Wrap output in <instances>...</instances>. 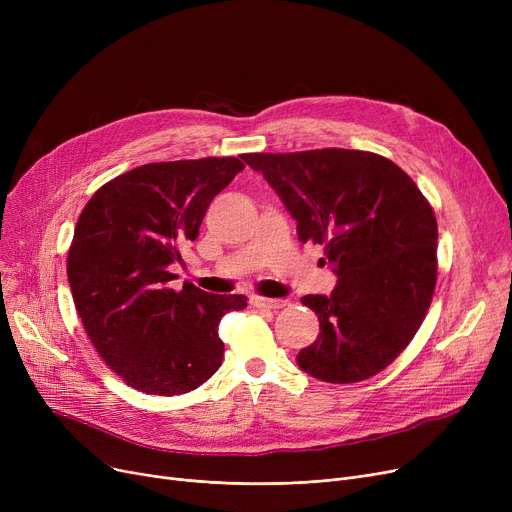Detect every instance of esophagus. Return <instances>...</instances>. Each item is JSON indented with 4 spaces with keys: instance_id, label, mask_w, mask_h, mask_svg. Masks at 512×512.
Returning a JSON list of instances; mask_svg holds the SVG:
<instances>
[{
    "instance_id": "1",
    "label": "esophagus",
    "mask_w": 512,
    "mask_h": 512,
    "mask_svg": "<svg viewBox=\"0 0 512 512\" xmlns=\"http://www.w3.org/2000/svg\"><path fill=\"white\" fill-rule=\"evenodd\" d=\"M251 305L257 309H282L286 305H290L286 299H265V297H251Z\"/></svg>"
}]
</instances>
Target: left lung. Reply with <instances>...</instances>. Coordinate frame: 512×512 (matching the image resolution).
I'll use <instances>...</instances> for the list:
<instances>
[{
    "label": "left lung",
    "mask_w": 512,
    "mask_h": 512,
    "mask_svg": "<svg viewBox=\"0 0 512 512\" xmlns=\"http://www.w3.org/2000/svg\"><path fill=\"white\" fill-rule=\"evenodd\" d=\"M297 220L299 240L324 247L338 284L307 294L317 340L297 363L313 378L355 384L386 369L413 340L438 280V222L413 178L357 149L245 153Z\"/></svg>",
    "instance_id": "8db88e82"
}]
</instances>
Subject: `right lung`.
Returning a JSON list of instances; mask_svg holds the SVG:
<instances>
[{"instance_id":"1","label":"right lung","mask_w":512,"mask_h":512,"mask_svg":"<svg viewBox=\"0 0 512 512\" xmlns=\"http://www.w3.org/2000/svg\"><path fill=\"white\" fill-rule=\"evenodd\" d=\"M240 170L238 157L145 164L97 188L80 213L66 267L74 307L99 357L134 390L184 394L222 365L220 321L247 299L191 282L174 290L168 265Z\"/></svg>"}]
</instances>
